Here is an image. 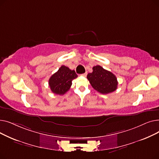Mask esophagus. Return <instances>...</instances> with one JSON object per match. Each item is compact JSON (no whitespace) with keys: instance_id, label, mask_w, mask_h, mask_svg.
Segmentation results:
<instances>
[{"instance_id":"34e87169","label":"esophagus","mask_w":159,"mask_h":159,"mask_svg":"<svg viewBox=\"0 0 159 159\" xmlns=\"http://www.w3.org/2000/svg\"><path fill=\"white\" fill-rule=\"evenodd\" d=\"M87 72H86V73H82L81 75L82 76H83V77H86L87 76Z\"/></svg>"}]
</instances>
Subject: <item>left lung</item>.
<instances>
[{
    "instance_id": "8db88e82",
    "label": "left lung",
    "mask_w": 159,
    "mask_h": 159,
    "mask_svg": "<svg viewBox=\"0 0 159 159\" xmlns=\"http://www.w3.org/2000/svg\"><path fill=\"white\" fill-rule=\"evenodd\" d=\"M87 79L91 86L102 94L110 93L117 88L118 81L115 75L101 66L93 67V72L88 74Z\"/></svg>"
}]
</instances>
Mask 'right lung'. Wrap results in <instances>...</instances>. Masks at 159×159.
I'll list each match as a JSON object with an SVG mask.
<instances>
[{
  "instance_id": "add662e5",
  "label": "right lung",
  "mask_w": 159,
  "mask_h": 159,
  "mask_svg": "<svg viewBox=\"0 0 159 159\" xmlns=\"http://www.w3.org/2000/svg\"><path fill=\"white\" fill-rule=\"evenodd\" d=\"M77 77L74 70H71L68 67L62 66L49 79V88L53 93L64 95L70 89L72 80Z\"/></svg>"
}]
</instances>
